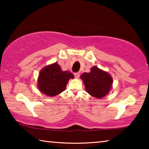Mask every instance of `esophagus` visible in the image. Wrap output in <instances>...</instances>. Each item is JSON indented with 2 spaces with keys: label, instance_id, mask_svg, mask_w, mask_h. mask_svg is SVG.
<instances>
[{
  "label": "esophagus",
  "instance_id": "34e87169",
  "mask_svg": "<svg viewBox=\"0 0 149 149\" xmlns=\"http://www.w3.org/2000/svg\"><path fill=\"white\" fill-rule=\"evenodd\" d=\"M74 75L76 78H79V75H80V73L79 72H75V73H74Z\"/></svg>",
  "mask_w": 149,
  "mask_h": 149
}]
</instances>
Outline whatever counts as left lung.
Returning <instances> with one entry per match:
<instances>
[{
  "label": "left lung",
  "instance_id": "1",
  "mask_svg": "<svg viewBox=\"0 0 149 149\" xmlns=\"http://www.w3.org/2000/svg\"><path fill=\"white\" fill-rule=\"evenodd\" d=\"M86 91L93 97L101 99L109 92L112 79L107 72L93 67L89 73L85 72L81 75Z\"/></svg>",
  "mask_w": 149,
  "mask_h": 149
}]
</instances>
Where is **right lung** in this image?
Instances as JSON below:
<instances>
[{
  "instance_id": "1",
  "label": "right lung",
  "mask_w": 149,
  "mask_h": 149,
  "mask_svg": "<svg viewBox=\"0 0 149 149\" xmlns=\"http://www.w3.org/2000/svg\"><path fill=\"white\" fill-rule=\"evenodd\" d=\"M74 75L69 71H62L57 63L47 65L39 74L38 87L45 95L53 97L64 91L70 78Z\"/></svg>"
}]
</instances>
